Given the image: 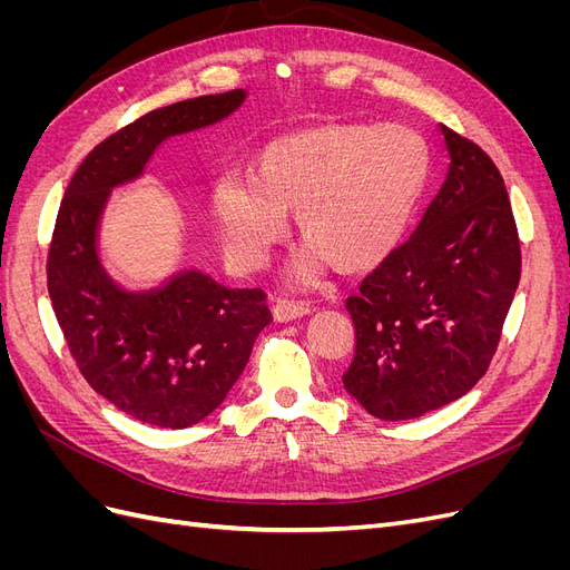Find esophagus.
<instances>
[{"mask_svg": "<svg viewBox=\"0 0 570 570\" xmlns=\"http://www.w3.org/2000/svg\"><path fill=\"white\" fill-rule=\"evenodd\" d=\"M271 312H273V318H275V321H278V323H287V321H295V318H302V316L312 314V306L302 304V302L275 299Z\"/></svg>", "mask_w": 570, "mask_h": 570, "instance_id": "esophagus-1", "label": "esophagus"}]
</instances>
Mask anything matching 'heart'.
I'll use <instances>...</instances> for the list:
<instances>
[{
	"label": "heart",
	"mask_w": 570,
	"mask_h": 570,
	"mask_svg": "<svg viewBox=\"0 0 570 570\" xmlns=\"http://www.w3.org/2000/svg\"><path fill=\"white\" fill-rule=\"evenodd\" d=\"M249 180H216L209 212L223 252L237 271H262L295 216L304 247L292 266L297 283L327 268L368 273L402 243L430 176L428 145L409 126L321 124L266 142Z\"/></svg>",
	"instance_id": "obj_1"
}]
</instances>
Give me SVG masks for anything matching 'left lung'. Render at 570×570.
Listing matches in <instances>:
<instances>
[{"label":"left lung","mask_w":570,"mask_h":570,"mask_svg":"<svg viewBox=\"0 0 570 570\" xmlns=\"http://www.w3.org/2000/svg\"><path fill=\"white\" fill-rule=\"evenodd\" d=\"M450 170L419 228L347 299L356 350L344 390L381 421L452 404L485 371L521 281L504 178L469 137L442 126Z\"/></svg>","instance_id":"obj_1"}]
</instances>
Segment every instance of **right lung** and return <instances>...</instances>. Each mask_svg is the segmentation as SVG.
I'll use <instances>...</instances> for the list:
<instances>
[{
  "mask_svg": "<svg viewBox=\"0 0 570 570\" xmlns=\"http://www.w3.org/2000/svg\"><path fill=\"white\" fill-rule=\"evenodd\" d=\"M245 90L154 109L99 142L68 183L47 254V289L88 385L128 416L187 428L220 406L273 321L264 289H228L185 271L159 289L126 292L101 268L97 226L109 193L135 180L166 137L214 126Z\"/></svg>",
  "mask_w": 570,
  "mask_h": 570,
  "instance_id": "add662e5",
  "label": "right lung"
}]
</instances>
